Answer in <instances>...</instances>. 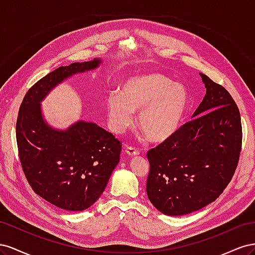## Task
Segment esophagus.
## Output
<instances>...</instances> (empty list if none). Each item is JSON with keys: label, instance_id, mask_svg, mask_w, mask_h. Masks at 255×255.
I'll return each instance as SVG.
<instances>
[{"label": "esophagus", "instance_id": "esophagus-1", "mask_svg": "<svg viewBox=\"0 0 255 255\" xmlns=\"http://www.w3.org/2000/svg\"><path fill=\"white\" fill-rule=\"evenodd\" d=\"M126 153L130 157H135V156L138 155V154H139V151L135 150L134 148H132V146H127V148H126Z\"/></svg>", "mask_w": 255, "mask_h": 255}]
</instances>
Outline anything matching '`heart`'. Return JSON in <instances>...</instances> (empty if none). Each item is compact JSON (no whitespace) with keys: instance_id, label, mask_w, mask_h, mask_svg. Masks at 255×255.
Segmentation results:
<instances>
[{"instance_id":"obj_1","label":"heart","mask_w":255,"mask_h":255,"mask_svg":"<svg viewBox=\"0 0 255 255\" xmlns=\"http://www.w3.org/2000/svg\"><path fill=\"white\" fill-rule=\"evenodd\" d=\"M188 104V92L180 83H172L160 73H143L123 80L119 94L106 99V119L115 134H122L133 125L151 142H164L180 129Z\"/></svg>"}]
</instances>
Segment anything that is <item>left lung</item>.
Listing matches in <instances>:
<instances>
[{
    "label": "left lung",
    "mask_w": 255,
    "mask_h": 255,
    "mask_svg": "<svg viewBox=\"0 0 255 255\" xmlns=\"http://www.w3.org/2000/svg\"><path fill=\"white\" fill-rule=\"evenodd\" d=\"M200 76L206 94L191 120L148 152L146 195L168 216L187 215L214 202L232 179L242 150L235 101L221 85Z\"/></svg>",
    "instance_id": "obj_1"
}]
</instances>
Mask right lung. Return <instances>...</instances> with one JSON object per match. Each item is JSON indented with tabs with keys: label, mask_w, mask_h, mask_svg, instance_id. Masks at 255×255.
Listing matches in <instances>:
<instances>
[{
	"label": "right lung",
	"mask_w": 255,
	"mask_h": 255,
	"mask_svg": "<svg viewBox=\"0 0 255 255\" xmlns=\"http://www.w3.org/2000/svg\"><path fill=\"white\" fill-rule=\"evenodd\" d=\"M102 64L95 58L57 68L27 91L20 106L16 136L23 171L38 196L66 211L87 210L103 194L119 163L121 144L95 122L52 127L41 102L64 81Z\"/></svg>",
	"instance_id": "add662e5"
}]
</instances>
